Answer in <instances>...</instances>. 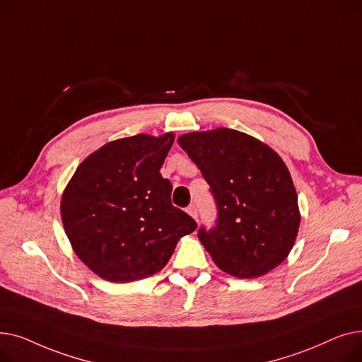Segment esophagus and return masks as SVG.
Returning a JSON list of instances; mask_svg holds the SVG:
<instances>
[{"mask_svg":"<svg viewBox=\"0 0 362 362\" xmlns=\"http://www.w3.org/2000/svg\"><path fill=\"white\" fill-rule=\"evenodd\" d=\"M186 211H187V214L191 216V217H194L195 220H198V210H197V206L192 204V205H189L187 208H186Z\"/></svg>","mask_w":362,"mask_h":362,"instance_id":"esophagus-1","label":"esophagus"}]
</instances>
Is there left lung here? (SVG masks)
Masks as SVG:
<instances>
[{"instance_id": "left-lung-1", "label": "left lung", "mask_w": 362, "mask_h": 362, "mask_svg": "<svg viewBox=\"0 0 362 362\" xmlns=\"http://www.w3.org/2000/svg\"><path fill=\"white\" fill-rule=\"evenodd\" d=\"M177 142L217 205L216 226L198 232L217 267L239 279L276 269L288 258L300 223L295 186L277 152L226 127L186 133Z\"/></svg>"}]
</instances>
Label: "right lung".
<instances>
[{
	"label": "right lung",
	"mask_w": 362,
	"mask_h": 362,
	"mask_svg": "<svg viewBox=\"0 0 362 362\" xmlns=\"http://www.w3.org/2000/svg\"><path fill=\"white\" fill-rule=\"evenodd\" d=\"M173 133L105 144L82 161L62 197V220L81 261L112 283L163 270L179 239L198 224L171 204L160 168Z\"/></svg>",
	"instance_id": "1"
}]
</instances>
